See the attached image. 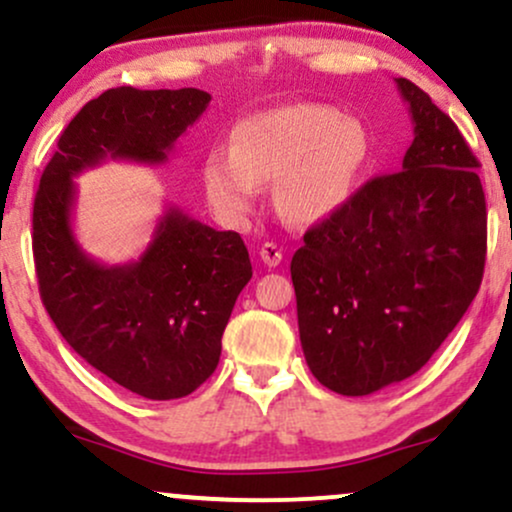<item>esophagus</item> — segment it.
<instances>
[{"instance_id": "34e87169", "label": "esophagus", "mask_w": 512, "mask_h": 512, "mask_svg": "<svg viewBox=\"0 0 512 512\" xmlns=\"http://www.w3.org/2000/svg\"><path fill=\"white\" fill-rule=\"evenodd\" d=\"M260 257L267 267H276V264L281 262V257H284V252H281V248L276 243H264L260 248Z\"/></svg>"}]
</instances>
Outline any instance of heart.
<instances>
[{"instance_id": "heart-1", "label": "heart", "mask_w": 512, "mask_h": 512, "mask_svg": "<svg viewBox=\"0 0 512 512\" xmlns=\"http://www.w3.org/2000/svg\"><path fill=\"white\" fill-rule=\"evenodd\" d=\"M233 146L204 161L209 202L231 221L255 207L262 182H279L276 207L293 223L332 219L356 195L373 156L368 129L322 103L252 115L236 127Z\"/></svg>"}]
</instances>
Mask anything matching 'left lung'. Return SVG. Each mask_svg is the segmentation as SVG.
<instances>
[{
  "mask_svg": "<svg viewBox=\"0 0 512 512\" xmlns=\"http://www.w3.org/2000/svg\"><path fill=\"white\" fill-rule=\"evenodd\" d=\"M414 142L402 170L368 180L315 223L291 260L310 373L363 397L428 363L477 296L486 262L479 161L426 91L397 79Z\"/></svg>",
  "mask_w": 512,
  "mask_h": 512,
  "instance_id": "1",
  "label": "left lung"
}]
</instances>
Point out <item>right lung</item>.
I'll return each mask as SVG.
<instances>
[{
    "mask_svg": "<svg viewBox=\"0 0 512 512\" xmlns=\"http://www.w3.org/2000/svg\"><path fill=\"white\" fill-rule=\"evenodd\" d=\"M209 101L199 88H110L69 122L35 192L45 310L88 366L146 399L190 395L219 366L223 330L252 276L248 248L236 231L170 207L137 262L105 267L74 238V178L105 158L163 163Z\"/></svg>",
    "mask_w": 512,
    "mask_h": 512,
    "instance_id": "add662e5",
    "label": "right lung"
}]
</instances>
